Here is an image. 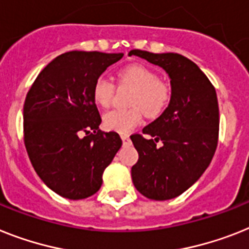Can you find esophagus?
Instances as JSON below:
<instances>
[{"mask_svg":"<svg viewBox=\"0 0 249 249\" xmlns=\"http://www.w3.org/2000/svg\"><path fill=\"white\" fill-rule=\"evenodd\" d=\"M121 139H122L123 145H124V146H128V145H131V139H129L128 135H121Z\"/></svg>","mask_w":249,"mask_h":249,"instance_id":"34e87169","label":"esophagus"}]
</instances>
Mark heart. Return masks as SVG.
I'll list each match as a JSON object with an SVG mask.
<instances>
[{"label":"heart","mask_w":249,"mask_h":249,"mask_svg":"<svg viewBox=\"0 0 249 249\" xmlns=\"http://www.w3.org/2000/svg\"><path fill=\"white\" fill-rule=\"evenodd\" d=\"M118 83L136 88L131 95L128 109H112L103 116V126L109 131L127 133L142 121V110L147 117H159L170 104L173 90L160 80L155 70L143 65H131L120 70ZM116 85L106 76H99L92 85V98L100 107H109Z\"/></svg>","instance_id":"obj_1"}]
</instances>
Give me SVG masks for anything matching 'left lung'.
<instances>
[{
	"mask_svg": "<svg viewBox=\"0 0 249 249\" xmlns=\"http://www.w3.org/2000/svg\"><path fill=\"white\" fill-rule=\"evenodd\" d=\"M165 70L173 96L159 118L131 135L139 160L131 169L132 182L150 200L182 195L210 165L219 141V104L215 88L191 59L178 53L133 49Z\"/></svg>",
	"mask_w": 249,
	"mask_h": 249,
	"instance_id": "obj_1",
	"label": "left lung"
}]
</instances>
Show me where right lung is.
Instances as JSON below:
<instances>
[{"instance_id": "add662e5", "label": "right lung", "mask_w": 249, "mask_h": 249, "mask_svg": "<svg viewBox=\"0 0 249 249\" xmlns=\"http://www.w3.org/2000/svg\"><path fill=\"white\" fill-rule=\"evenodd\" d=\"M122 53L72 52L54 58L36 76L24 103V143L33 168L69 200L98 192L102 176L122 146L120 135L99 129L92 85Z\"/></svg>"}]
</instances>
